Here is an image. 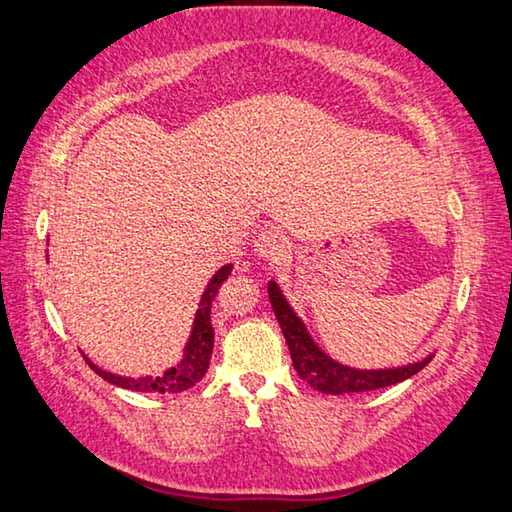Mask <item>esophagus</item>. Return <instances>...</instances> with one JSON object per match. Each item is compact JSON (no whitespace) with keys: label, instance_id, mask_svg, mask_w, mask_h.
<instances>
[{"label":"esophagus","instance_id":"esophagus-1","mask_svg":"<svg viewBox=\"0 0 512 512\" xmlns=\"http://www.w3.org/2000/svg\"><path fill=\"white\" fill-rule=\"evenodd\" d=\"M288 238L283 236L279 229H265L258 233V240H256V251L258 256L263 258H283L288 254Z\"/></svg>","mask_w":512,"mask_h":512}]
</instances>
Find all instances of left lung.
<instances>
[{"mask_svg": "<svg viewBox=\"0 0 512 512\" xmlns=\"http://www.w3.org/2000/svg\"><path fill=\"white\" fill-rule=\"evenodd\" d=\"M267 295H270L276 320L281 324L283 338L288 342L292 365L297 374L311 388L324 392V395H345V392H367L395 385L406 381L410 376L424 370L431 363V356L420 360V363L395 367V370H354V367L335 363L324 351L315 345L311 335H308L304 322L299 320L295 311L283 299L279 286L274 281L267 283Z\"/></svg>", "mask_w": 512, "mask_h": 512, "instance_id": "1", "label": "left lung"}]
</instances>
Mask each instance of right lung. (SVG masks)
I'll return each mask as SVG.
<instances>
[{
	"label": "right lung",
	"instance_id": "1",
	"mask_svg": "<svg viewBox=\"0 0 512 512\" xmlns=\"http://www.w3.org/2000/svg\"><path fill=\"white\" fill-rule=\"evenodd\" d=\"M231 274V265H224L222 270H217L215 276L208 283V288L201 297L199 311L195 315V326H192L188 347H186V356H183L181 363L172 370H167L163 376H145V379H127V376H115L111 372L99 370L95 363H90L86 358V363L95 370L104 381L120 385V388L127 390H136V392H183L192 388V385L199 383L204 379V374L211 365V354H213V342H215V333L211 326V304L220 290L222 283L229 279Z\"/></svg>",
	"mask_w": 512,
	"mask_h": 512
}]
</instances>
